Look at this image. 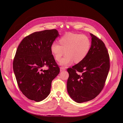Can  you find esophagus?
I'll return each mask as SVG.
<instances>
[{
    "instance_id": "34e87169",
    "label": "esophagus",
    "mask_w": 123,
    "mask_h": 123,
    "mask_svg": "<svg viewBox=\"0 0 123 123\" xmlns=\"http://www.w3.org/2000/svg\"><path fill=\"white\" fill-rule=\"evenodd\" d=\"M66 70V68H64V67H60V71H62L63 70Z\"/></svg>"
}]
</instances>
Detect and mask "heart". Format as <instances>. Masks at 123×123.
<instances>
[{"instance_id":"b5f03b06","label":"heart","mask_w":123,"mask_h":123,"mask_svg":"<svg viewBox=\"0 0 123 123\" xmlns=\"http://www.w3.org/2000/svg\"><path fill=\"white\" fill-rule=\"evenodd\" d=\"M59 43H53L51 50L55 59L59 61L65 53L66 55L60 64L66 66L73 61L78 63L83 61L89 52L91 42L88 36L80 34L69 33L62 36Z\"/></svg>"}]
</instances>
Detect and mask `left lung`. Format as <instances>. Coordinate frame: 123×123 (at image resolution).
I'll use <instances>...</instances> for the list:
<instances>
[{
	"label": "left lung",
	"mask_w": 123,
	"mask_h": 123,
	"mask_svg": "<svg viewBox=\"0 0 123 123\" xmlns=\"http://www.w3.org/2000/svg\"><path fill=\"white\" fill-rule=\"evenodd\" d=\"M91 36V49L81 62L67 69V88L70 98L77 103L95 98L102 91L110 69L109 56L103 42Z\"/></svg>",
	"instance_id": "left-lung-1"
}]
</instances>
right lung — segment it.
I'll list each match as a JSON object with an SVG mask.
<instances>
[{"instance_id": "add662e5", "label": "right lung", "mask_w": 123, "mask_h": 123, "mask_svg": "<svg viewBox=\"0 0 123 123\" xmlns=\"http://www.w3.org/2000/svg\"><path fill=\"white\" fill-rule=\"evenodd\" d=\"M59 35L55 29L36 32L25 37L18 46L14 72L20 90L30 100L40 102L46 98L52 80L60 72L51 50ZM45 67L48 69L43 70Z\"/></svg>"}]
</instances>
